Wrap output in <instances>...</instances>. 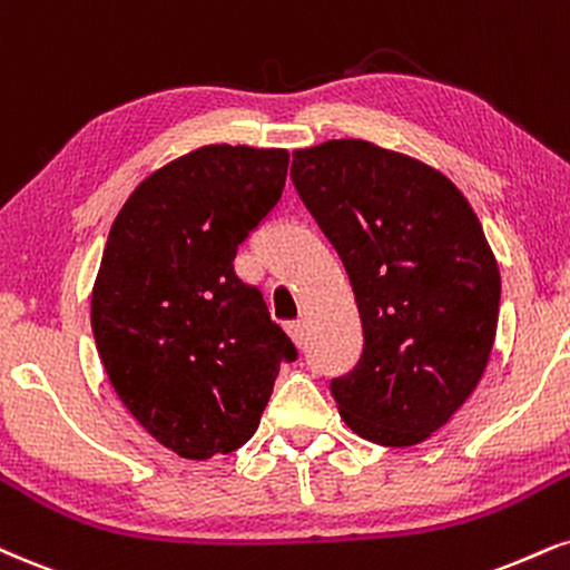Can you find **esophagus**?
Returning a JSON list of instances; mask_svg holds the SVG:
<instances>
[{
  "mask_svg": "<svg viewBox=\"0 0 570 570\" xmlns=\"http://www.w3.org/2000/svg\"><path fill=\"white\" fill-rule=\"evenodd\" d=\"M286 334H289L294 345H297V347H305L307 334H305V324H303V321H292V324H286Z\"/></svg>",
  "mask_w": 570,
  "mask_h": 570,
  "instance_id": "obj_1",
  "label": "esophagus"
}]
</instances>
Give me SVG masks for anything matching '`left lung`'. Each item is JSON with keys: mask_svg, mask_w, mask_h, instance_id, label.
Segmentation results:
<instances>
[{"mask_svg": "<svg viewBox=\"0 0 570 570\" xmlns=\"http://www.w3.org/2000/svg\"><path fill=\"white\" fill-rule=\"evenodd\" d=\"M292 180L351 276L363 353L332 380L340 416L380 445H416L489 363L502 278L481 219L435 167L368 140L294 150Z\"/></svg>", "mask_w": 570, "mask_h": 570, "instance_id": "left-lung-1", "label": "left lung"}]
</instances>
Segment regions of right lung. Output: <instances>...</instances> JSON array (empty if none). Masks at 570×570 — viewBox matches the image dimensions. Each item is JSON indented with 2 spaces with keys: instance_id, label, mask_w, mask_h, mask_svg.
<instances>
[{
  "instance_id": "right-lung-1",
  "label": "right lung",
  "mask_w": 570,
  "mask_h": 570,
  "mask_svg": "<svg viewBox=\"0 0 570 570\" xmlns=\"http://www.w3.org/2000/svg\"><path fill=\"white\" fill-rule=\"evenodd\" d=\"M286 169L284 148L202 146L137 185L108 233L95 345L129 414L183 459L242 449L281 361L297 358L263 292L233 271Z\"/></svg>"
}]
</instances>
